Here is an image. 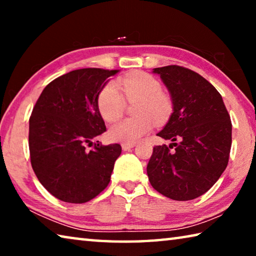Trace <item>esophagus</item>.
<instances>
[{
	"instance_id": "esophagus-1",
	"label": "esophagus",
	"mask_w": 256,
	"mask_h": 256,
	"mask_svg": "<svg viewBox=\"0 0 256 256\" xmlns=\"http://www.w3.org/2000/svg\"><path fill=\"white\" fill-rule=\"evenodd\" d=\"M134 146H136V144H122V149L124 151H128L130 149H132Z\"/></svg>"
}]
</instances>
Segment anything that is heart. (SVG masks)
Wrapping results in <instances>:
<instances>
[{
	"label": "heart",
	"instance_id": "1",
	"mask_svg": "<svg viewBox=\"0 0 256 256\" xmlns=\"http://www.w3.org/2000/svg\"><path fill=\"white\" fill-rule=\"evenodd\" d=\"M120 88L128 102L140 100L136 118H124L112 124L108 134L112 140L133 144L154 126V120L162 123L170 118L172 104L170 98L162 92V86L154 76L136 72L120 78ZM118 86L107 84L98 94V110L106 122H114L123 115L125 99Z\"/></svg>",
	"mask_w": 256,
	"mask_h": 256
}]
</instances>
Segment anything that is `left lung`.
<instances>
[{
    "label": "left lung",
    "mask_w": 256,
    "mask_h": 256,
    "mask_svg": "<svg viewBox=\"0 0 256 256\" xmlns=\"http://www.w3.org/2000/svg\"><path fill=\"white\" fill-rule=\"evenodd\" d=\"M167 86L172 112L157 136L172 140L156 146L146 166L152 188L176 201L209 190L228 164L232 120L222 94L198 73L178 66L154 68Z\"/></svg>",
    "instance_id": "8db88e82"
}]
</instances>
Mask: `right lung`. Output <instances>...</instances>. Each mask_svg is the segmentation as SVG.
Returning <instances> with one entry per match:
<instances>
[{
	"mask_svg": "<svg viewBox=\"0 0 256 256\" xmlns=\"http://www.w3.org/2000/svg\"><path fill=\"white\" fill-rule=\"evenodd\" d=\"M118 71L89 68L68 72L47 84L34 107L30 162L38 180L60 201L88 202L110 183L120 146L94 144L92 150L86 146L106 131L98 94Z\"/></svg>",
	"mask_w": 256,
	"mask_h": 256,
	"instance_id": "add662e5",
	"label": "right lung"
}]
</instances>
